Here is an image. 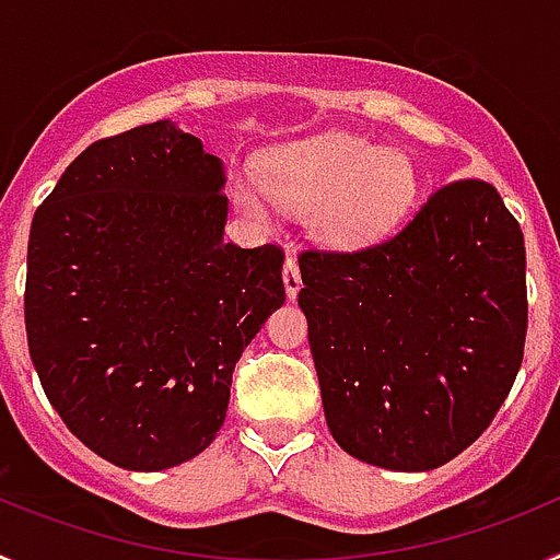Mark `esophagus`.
Masks as SVG:
<instances>
[{
    "label": "esophagus",
    "instance_id": "esophagus-1",
    "mask_svg": "<svg viewBox=\"0 0 560 560\" xmlns=\"http://www.w3.org/2000/svg\"><path fill=\"white\" fill-rule=\"evenodd\" d=\"M283 285H285V294H289V300H294L296 294H300V289H303V277H300V264H296V257H285L283 264Z\"/></svg>",
    "mask_w": 560,
    "mask_h": 560
}]
</instances>
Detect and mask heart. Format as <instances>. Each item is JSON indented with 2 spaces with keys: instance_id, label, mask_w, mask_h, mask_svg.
<instances>
[{
  "instance_id": "obj_1",
  "label": "heart",
  "mask_w": 560,
  "mask_h": 560,
  "mask_svg": "<svg viewBox=\"0 0 560 560\" xmlns=\"http://www.w3.org/2000/svg\"><path fill=\"white\" fill-rule=\"evenodd\" d=\"M257 185L232 187L246 215L269 219L266 191L275 205L305 212L311 235L339 249L387 235L418 196V176L404 153L375 151L368 140L339 131L269 148L257 162Z\"/></svg>"
}]
</instances>
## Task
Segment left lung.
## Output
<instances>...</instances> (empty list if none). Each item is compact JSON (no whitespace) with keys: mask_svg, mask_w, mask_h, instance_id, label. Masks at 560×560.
Listing matches in <instances>:
<instances>
[{"mask_svg":"<svg viewBox=\"0 0 560 560\" xmlns=\"http://www.w3.org/2000/svg\"><path fill=\"white\" fill-rule=\"evenodd\" d=\"M300 275L325 420L350 457L432 471L488 429L527 334L524 235L497 187L446 185L389 241L303 252Z\"/></svg>","mask_w":560,"mask_h":560,"instance_id":"obj_1","label":"left lung"}]
</instances>
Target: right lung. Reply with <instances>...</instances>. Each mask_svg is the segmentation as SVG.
Returning <instances> with one entry per match:
<instances>
[{
  "label": "right lung",
  "mask_w": 560,
  "mask_h": 560,
  "mask_svg": "<svg viewBox=\"0 0 560 560\" xmlns=\"http://www.w3.org/2000/svg\"><path fill=\"white\" fill-rule=\"evenodd\" d=\"M224 162L160 120L97 140L33 215L24 325L67 429L162 471L224 427L235 361L285 303L283 252L224 241Z\"/></svg>",
  "instance_id": "add662e5"
}]
</instances>
